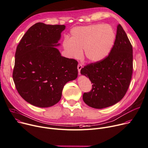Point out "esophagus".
Here are the masks:
<instances>
[{
	"mask_svg": "<svg viewBox=\"0 0 148 148\" xmlns=\"http://www.w3.org/2000/svg\"><path fill=\"white\" fill-rule=\"evenodd\" d=\"M82 65L81 63H79L78 65H77V70H78V72H79V74H80L81 70L82 69Z\"/></svg>",
	"mask_w": 148,
	"mask_h": 148,
	"instance_id": "1",
	"label": "esophagus"
}]
</instances>
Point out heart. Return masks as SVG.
Here are the masks:
<instances>
[{"label":"heart","instance_id":"heart-1","mask_svg":"<svg viewBox=\"0 0 148 148\" xmlns=\"http://www.w3.org/2000/svg\"><path fill=\"white\" fill-rule=\"evenodd\" d=\"M115 38L114 30L111 26L94 24L73 28L70 40L66 38L63 45L70 58H79L84 50L88 61L98 62L108 55Z\"/></svg>","mask_w":148,"mask_h":148}]
</instances>
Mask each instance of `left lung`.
Returning <instances> with one entry per match:
<instances>
[{"instance_id": "8db88e82", "label": "left lung", "mask_w": 148, "mask_h": 148, "mask_svg": "<svg viewBox=\"0 0 148 148\" xmlns=\"http://www.w3.org/2000/svg\"><path fill=\"white\" fill-rule=\"evenodd\" d=\"M81 73L93 84L90 91L83 94L84 101L89 107L106 108L124 97L133 73V48L120 24L108 56L103 60L85 66Z\"/></svg>"}]
</instances>
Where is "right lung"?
Here are the masks:
<instances>
[{"label":"right lung","mask_w":148,"mask_h":148,"mask_svg":"<svg viewBox=\"0 0 148 148\" xmlns=\"http://www.w3.org/2000/svg\"><path fill=\"white\" fill-rule=\"evenodd\" d=\"M64 25L38 22L31 27L18 45L13 79L21 97L41 108L57 104L64 85L77 77V62L61 56L54 47Z\"/></svg>","instance_id":"right-lung-1"}]
</instances>
